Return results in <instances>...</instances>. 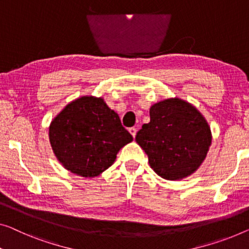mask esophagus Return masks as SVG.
Masks as SVG:
<instances>
[{
    "mask_svg": "<svg viewBox=\"0 0 249 249\" xmlns=\"http://www.w3.org/2000/svg\"><path fill=\"white\" fill-rule=\"evenodd\" d=\"M128 132L131 133V134H132V136H133V137H135V135H136V132H137V129H136L135 127H129V128H128Z\"/></svg>",
    "mask_w": 249,
    "mask_h": 249,
    "instance_id": "1",
    "label": "esophagus"
}]
</instances>
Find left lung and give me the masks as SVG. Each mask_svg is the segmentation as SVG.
Listing matches in <instances>:
<instances>
[{"instance_id":"1","label":"left lung","mask_w":249,"mask_h":249,"mask_svg":"<svg viewBox=\"0 0 249 249\" xmlns=\"http://www.w3.org/2000/svg\"><path fill=\"white\" fill-rule=\"evenodd\" d=\"M150 117V123L142 126L135 141L145 151L151 168L166 180H180L194 173L211 144L205 117L179 98L155 104Z\"/></svg>"}]
</instances>
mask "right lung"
Here are the masks:
<instances>
[{
    "mask_svg": "<svg viewBox=\"0 0 249 249\" xmlns=\"http://www.w3.org/2000/svg\"><path fill=\"white\" fill-rule=\"evenodd\" d=\"M49 139L67 170L90 178L108 169L133 136L102 98L85 96L68 104L51 122Z\"/></svg>",
    "mask_w": 249,
    "mask_h": 249,
    "instance_id": "right-lung-1",
    "label": "right lung"
}]
</instances>
